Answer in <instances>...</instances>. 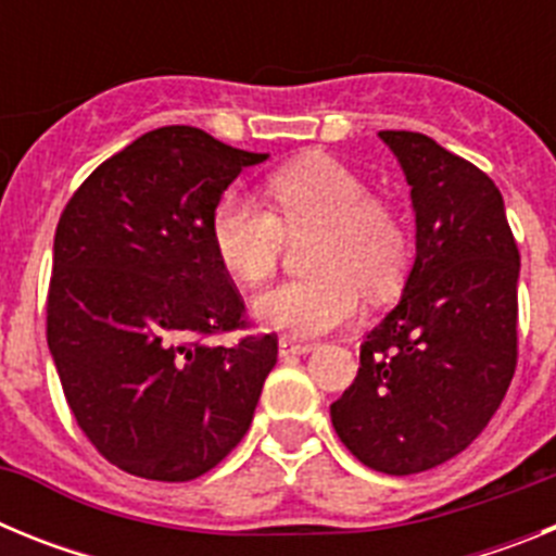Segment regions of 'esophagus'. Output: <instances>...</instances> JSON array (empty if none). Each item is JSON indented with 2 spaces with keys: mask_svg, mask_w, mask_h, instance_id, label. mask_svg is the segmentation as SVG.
Here are the masks:
<instances>
[{
  "mask_svg": "<svg viewBox=\"0 0 556 556\" xmlns=\"http://www.w3.org/2000/svg\"><path fill=\"white\" fill-rule=\"evenodd\" d=\"M308 351H314V345H312V342H301V339L283 337L281 342H278V353H281L283 358H287V356H301V353H308Z\"/></svg>",
  "mask_w": 556,
  "mask_h": 556,
  "instance_id": "obj_1",
  "label": "esophagus"
}]
</instances>
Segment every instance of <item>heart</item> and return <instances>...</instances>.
<instances>
[{"mask_svg": "<svg viewBox=\"0 0 556 556\" xmlns=\"http://www.w3.org/2000/svg\"><path fill=\"white\" fill-rule=\"evenodd\" d=\"M269 211L225 194L211 211V248L225 273L262 287L281 264L283 242L314 233L308 278L287 281L255 301L267 328L314 337L358 312L362 292L387 301L404 287L412 236L404 214L367 189L365 178L328 155H301L267 175Z\"/></svg>", "mask_w": 556, "mask_h": 556, "instance_id": "b5f03b06", "label": "heart"}]
</instances>
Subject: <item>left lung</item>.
<instances>
[{
    "label": "left lung",
    "mask_w": 556,
    "mask_h": 556,
    "mask_svg": "<svg viewBox=\"0 0 556 556\" xmlns=\"http://www.w3.org/2000/svg\"><path fill=\"white\" fill-rule=\"evenodd\" d=\"M412 186L415 267L404 298L358 351L331 404L339 440L390 476L468 448L518 365L520 253L493 180L424 132L381 130Z\"/></svg>",
    "instance_id": "1"
}]
</instances>
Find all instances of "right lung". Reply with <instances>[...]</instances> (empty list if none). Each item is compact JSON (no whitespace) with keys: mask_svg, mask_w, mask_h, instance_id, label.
Instances as JSON below:
<instances>
[{"mask_svg":"<svg viewBox=\"0 0 556 556\" xmlns=\"http://www.w3.org/2000/svg\"><path fill=\"white\" fill-rule=\"evenodd\" d=\"M262 161L198 127H159L102 161L63 208L49 353L83 434L127 473L198 479L248 434L278 337L203 342L250 326L208 228L223 191Z\"/></svg>","mask_w":556,"mask_h":556,"instance_id":"1","label":"right lung"}]
</instances>
